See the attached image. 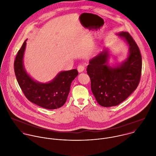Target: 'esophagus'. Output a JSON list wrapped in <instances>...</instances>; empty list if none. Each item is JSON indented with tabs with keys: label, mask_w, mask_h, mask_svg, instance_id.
I'll list each match as a JSON object with an SVG mask.
<instances>
[{
	"label": "esophagus",
	"mask_w": 156,
	"mask_h": 156,
	"mask_svg": "<svg viewBox=\"0 0 156 156\" xmlns=\"http://www.w3.org/2000/svg\"><path fill=\"white\" fill-rule=\"evenodd\" d=\"M84 69H85V66H84V64H80V65L78 66V68H77L78 71V72H80V73L83 72L84 70Z\"/></svg>",
	"instance_id": "obj_1"
}]
</instances>
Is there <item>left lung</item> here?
<instances>
[{
  "label": "left lung",
  "instance_id": "obj_1",
  "mask_svg": "<svg viewBox=\"0 0 156 156\" xmlns=\"http://www.w3.org/2000/svg\"><path fill=\"white\" fill-rule=\"evenodd\" d=\"M118 35L129 45V56L120 66L110 67L108 51L104 50L89 61L87 73L90 78L91 90L103 107L119 105L137 87L141 76L142 56L135 41L128 32Z\"/></svg>",
  "mask_w": 156,
  "mask_h": 156
}]
</instances>
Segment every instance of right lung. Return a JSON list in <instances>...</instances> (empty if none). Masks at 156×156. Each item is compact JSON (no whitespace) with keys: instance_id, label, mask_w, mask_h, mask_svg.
Returning a JSON list of instances; mask_svg holds the SVG:
<instances>
[{"instance_id":"add662e5","label":"right lung","mask_w":156,"mask_h":156,"mask_svg":"<svg viewBox=\"0 0 156 156\" xmlns=\"http://www.w3.org/2000/svg\"><path fill=\"white\" fill-rule=\"evenodd\" d=\"M26 41L18 51L14 63L15 75L21 90L29 101L39 106L48 109L61 108L67 100L72 81L78 75L77 70L61 72L48 83L33 80L26 72L23 64Z\"/></svg>"}]
</instances>
